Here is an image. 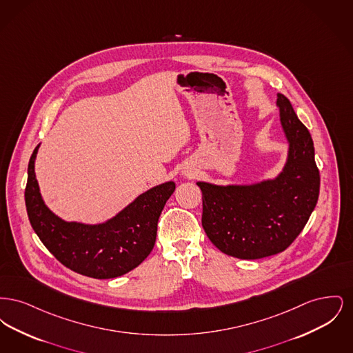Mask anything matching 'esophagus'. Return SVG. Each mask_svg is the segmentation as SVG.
<instances>
[{
	"label": "esophagus",
	"mask_w": 353,
	"mask_h": 353,
	"mask_svg": "<svg viewBox=\"0 0 353 353\" xmlns=\"http://www.w3.org/2000/svg\"><path fill=\"white\" fill-rule=\"evenodd\" d=\"M184 174L185 176H188V177H192V176L194 174V172H193L192 169H185Z\"/></svg>",
	"instance_id": "34e87169"
}]
</instances>
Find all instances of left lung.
Instances as JSON below:
<instances>
[{
    "label": "left lung",
    "instance_id": "left-lung-1",
    "mask_svg": "<svg viewBox=\"0 0 353 353\" xmlns=\"http://www.w3.org/2000/svg\"><path fill=\"white\" fill-rule=\"evenodd\" d=\"M288 152L282 172L252 184L199 181L202 228L221 252L259 259L285 250L301 234L319 199V169L312 137L290 101L278 94Z\"/></svg>",
    "mask_w": 353,
    "mask_h": 353
}]
</instances>
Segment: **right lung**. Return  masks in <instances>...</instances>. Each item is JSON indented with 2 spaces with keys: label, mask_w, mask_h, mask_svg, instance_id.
<instances>
[{
  "label": "right lung",
  "mask_w": 353,
  "mask_h": 353,
  "mask_svg": "<svg viewBox=\"0 0 353 353\" xmlns=\"http://www.w3.org/2000/svg\"><path fill=\"white\" fill-rule=\"evenodd\" d=\"M38 148L39 144L28 167L25 202L32 228L46 249L68 269L95 279L117 278L137 268L154 246L157 221L176 184L153 186L105 222H68L41 196L34 172Z\"/></svg>",
  "instance_id": "right-lung-1"
}]
</instances>
